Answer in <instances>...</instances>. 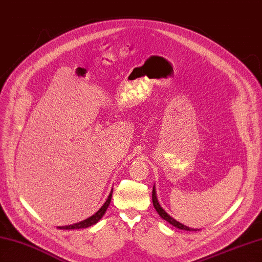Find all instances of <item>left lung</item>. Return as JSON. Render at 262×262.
Here are the masks:
<instances>
[{
	"instance_id": "left-lung-1",
	"label": "left lung",
	"mask_w": 262,
	"mask_h": 262,
	"mask_svg": "<svg viewBox=\"0 0 262 262\" xmlns=\"http://www.w3.org/2000/svg\"><path fill=\"white\" fill-rule=\"evenodd\" d=\"M152 205H154V207H155V209H156V211L158 212V214L160 217H162L164 220H166V221H168V223L170 224V225H172L173 227H176V228H179V229H182V230H187V231H197V229H192V228H189V227H187V226H185V225H183V224H180L179 221H177L176 219H173L171 216H169L168 213H167L162 207H160V205H159V203H158V199H157V196H156V189H155V185H154V187H152Z\"/></svg>"
}]
</instances>
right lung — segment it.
<instances>
[{
	"mask_svg": "<svg viewBox=\"0 0 262 262\" xmlns=\"http://www.w3.org/2000/svg\"><path fill=\"white\" fill-rule=\"evenodd\" d=\"M112 193H113V189L112 191L110 192L108 195V198L106 199V201L104 203V205L100 207V209L96 212L94 213L93 216H91L90 218H87L83 221H80V223H77V224H74V225H70V226H62V227H58L59 229H65V230H70V229H82V228H89L93 225L97 224L98 221L102 219V217L105 214L107 208H108L110 204H111V200H112Z\"/></svg>",
	"mask_w": 262,
	"mask_h": 262,
	"instance_id": "add662e5",
	"label": "right lung"
}]
</instances>
